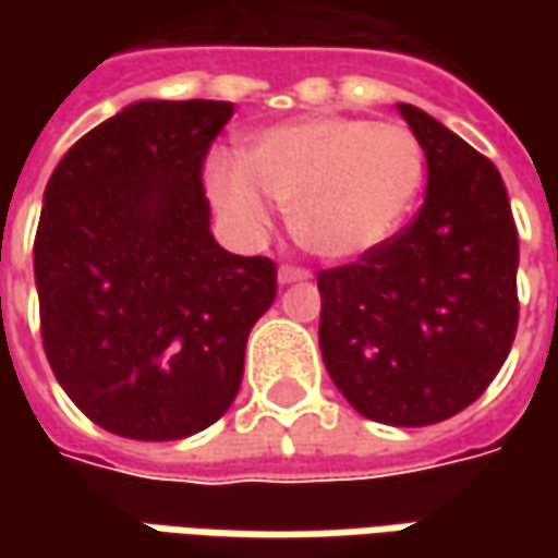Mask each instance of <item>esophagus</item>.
<instances>
[{
  "label": "esophagus",
  "mask_w": 558,
  "mask_h": 558,
  "mask_svg": "<svg viewBox=\"0 0 558 558\" xmlns=\"http://www.w3.org/2000/svg\"><path fill=\"white\" fill-rule=\"evenodd\" d=\"M304 279H311V272L301 267H291V264H286V267H279V286H291V282H304Z\"/></svg>",
  "instance_id": "34e87169"
}]
</instances>
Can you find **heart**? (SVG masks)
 Instances as JSON below:
<instances>
[{
    "label": "heart",
    "mask_w": 558,
    "mask_h": 558,
    "mask_svg": "<svg viewBox=\"0 0 558 558\" xmlns=\"http://www.w3.org/2000/svg\"><path fill=\"white\" fill-rule=\"evenodd\" d=\"M425 183V148L400 123L301 118L247 140L242 161L210 155V202L242 229L267 223L269 204L289 207L291 235L326 260H356L385 245Z\"/></svg>",
    "instance_id": "1"
}]
</instances>
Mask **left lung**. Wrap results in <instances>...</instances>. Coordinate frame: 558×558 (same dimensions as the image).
Segmentation results:
<instances>
[{
  "instance_id": "obj_1",
  "label": "left lung",
  "mask_w": 558,
  "mask_h": 558,
  "mask_svg": "<svg viewBox=\"0 0 558 558\" xmlns=\"http://www.w3.org/2000/svg\"><path fill=\"white\" fill-rule=\"evenodd\" d=\"M397 111L425 148V204L356 264L319 272V351L360 416L418 428L475 403L509 356L519 232L494 163L422 108Z\"/></svg>"
}]
</instances>
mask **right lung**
<instances>
[{
    "instance_id": "add662e5",
    "label": "right lung",
    "mask_w": 558,
    "mask_h": 558,
    "mask_svg": "<svg viewBox=\"0 0 558 558\" xmlns=\"http://www.w3.org/2000/svg\"><path fill=\"white\" fill-rule=\"evenodd\" d=\"M232 101L145 98L54 167L33 242L43 348L105 432L180 440L239 395L276 264L217 245L202 163Z\"/></svg>"
}]
</instances>
